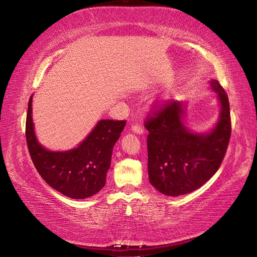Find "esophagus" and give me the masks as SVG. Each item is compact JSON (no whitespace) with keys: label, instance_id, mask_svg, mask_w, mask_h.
Wrapping results in <instances>:
<instances>
[{"label":"esophagus","instance_id":"1","mask_svg":"<svg viewBox=\"0 0 257 257\" xmlns=\"http://www.w3.org/2000/svg\"><path fill=\"white\" fill-rule=\"evenodd\" d=\"M132 132H133V133H135V134H137V135H143L144 133H145V131H144V128L142 127V126H139V125H132Z\"/></svg>","mask_w":257,"mask_h":257}]
</instances>
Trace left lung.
Returning a JSON list of instances; mask_svg holds the SVG:
<instances>
[{
	"instance_id": "left-lung-1",
	"label": "left lung",
	"mask_w": 257,
	"mask_h": 257,
	"mask_svg": "<svg viewBox=\"0 0 257 257\" xmlns=\"http://www.w3.org/2000/svg\"><path fill=\"white\" fill-rule=\"evenodd\" d=\"M220 103V114L206 133L185 123L186 104L172 100L146 122L149 131L148 174L150 183L167 196L197 190L219 169L230 138V113L226 92L219 81H210Z\"/></svg>"
}]
</instances>
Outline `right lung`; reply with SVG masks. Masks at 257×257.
I'll list each match as a JSON object with an SVG mask.
<instances>
[{
  "instance_id": "1",
  "label": "right lung",
  "mask_w": 257,
  "mask_h": 257,
  "mask_svg": "<svg viewBox=\"0 0 257 257\" xmlns=\"http://www.w3.org/2000/svg\"><path fill=\"white\" fill-rule=\"evenodd\" d=\"M32 99L33 95L28 106L26 137L31 159L38 174L52 189L69 198L84 199L95 195L106 183L113 146L126 122L99 120L76 148L51 151L41 145L36 137Z\"/></svg>"
}]
</instances>
